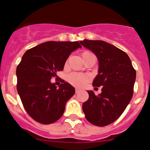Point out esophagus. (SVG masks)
<instances>
[{"label":"esophagus","instance_id":"esophagus-1","mask_svg":"<svg viewBox=\"0 0 150 150\" xmlns=\"http://www.w3.org/2000/svg\"><path fill=\"white\" fill-rule=\"evenodd\" d=\"M80 92V89H75V93H78Z\"/></svg>","mask_w":150,"mask_h":150}]
</instances>
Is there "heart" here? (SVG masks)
Masks as SVG:
<instances>
[{"instance_id":"heart-1","label":"heart","mask_w":150,"mask_h":150,"mask_svg":"<svg viewBox=\"0 0 150 150\" xmlns=\"http://www.w3.org/2000/svg\"><path fill=\"white\" fill-rule=\"evenodd\" d=\"M90 80L91 76L89 75H88V74H81L73 72V73H71L70 75H69L68 76L69 82L72 85H73L74 86L78 88L83 87Z\"/></svg>"}]
</instances>
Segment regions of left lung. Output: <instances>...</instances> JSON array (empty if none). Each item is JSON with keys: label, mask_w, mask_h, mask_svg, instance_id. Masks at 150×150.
Listing matches in <instances>:
<instances>
[{"label": "left lung", "mask_w": 150, "mask_h": 150, "mask_svg": "<svg viewBox=\"0 0 150 150\" xmlns=\"http://www.w3.org/2000/svg\"><path fill=\"white\" fill-rule=\"evenodd\" d=\"M82 46L97 56L98 74L93 86H103L96 96L87 91L89 99L82 108L86 120L93 125L104 127L121 115L132 99L136 72L126 52L103 40H83Z\"/></svg>", "instance_id": "obj_1"}]
</instances>
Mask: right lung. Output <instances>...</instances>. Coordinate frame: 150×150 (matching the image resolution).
<instances>
[{"instance_id": "obj_1", "label": "right lung", "mask_w": 150, "mask_h": 150, "mask_svg": "<svg viewBox=\"0 0 150 150\" xmlns=\"http://www.w3.org/2000/svg\"><path fill=\"white\" fill-rule=\"evenodd\" d=\"M81 46L78 41H47L28 50L16 69L17 90L32 118L43 124L58 121L75 88L61 81L59 88L51 83L64 69L71 52Z\"/></svg>"}]
</instances>
